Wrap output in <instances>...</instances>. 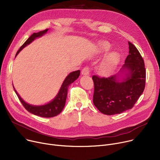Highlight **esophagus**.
Wrapping results in <instances>:
<instances>
[{
    "label": "esophagus",
    "mask_w": 160,
    "mask_h": 160,
    "mask_svg": "<svg viewBox=\"0 0 160 160\" xmlns=\"http://www.w3.org/2000/svg\"><path fill=\"white\" fill-rule=\"evenodd\" d=\"M90 71H91L90 68L88 66H86L82 70V75H89Z\"/></svg>",
    "instance_id": "esophagus-1"
}]
</instances>
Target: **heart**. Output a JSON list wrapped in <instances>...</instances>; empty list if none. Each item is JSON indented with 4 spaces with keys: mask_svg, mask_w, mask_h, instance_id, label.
I'll return each instance as SVG.
<instances>
[{
    "mask_svg": "<svg viewBox=\"0 0 160 160\" xmlns=\"http://www.w3.org/2000/svg\"><path fill=\"white\" fill-rule=\"evenodd\" d=\"M99 49L101 52L108 51L111 46L109 43L105 41H102L99 43ZM120 56L117 52H111L105 57L99 66V71L103 75H108L111 73L118 64Z\"/></svg>",
    "mask_w": 160,
    "mask_h": 160,
    "instance_id": "heart-1",
    "label": "heart"
}]
</instances>
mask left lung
Masks as SVG:
<instances>
[{
	"label": "left lung",
	"mask_w": 160,
	"mask_h": 160,
	"mask_svg": "<svg viewBox=\"0 0 160 160\" xmlns=\"http://www.w3.org/2000/svg\"><path fill=\"white\" fill-rule=\"evenodd\" d=\"M128 44L129 55L120 71L127 70L123 82L116 80L118 75L108 78L92 77L93 103L103 114L113 115L132 109L144 91L146 70L143 58L134 45L130 42Z\"/></svg>",
	"instance_id": "1"
}]
</instances>
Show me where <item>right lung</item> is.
I'll return each instance as SVG.
<instances>
[{"label": "right lung", "instance_id": "right-lung-1", "mask_svg": "<svg viewBox=\"0 0 160 160\" xmlns=\"http://www.w3.org/2000/svg\"><path fill=\"white\" fill-rule=\"evenodd\" d=\"M48 30V29H46L43 31H40L38 32V33H34L32 34L28 38V40L24 42L23 45L21 46L20 48V49L18 50L15 57L26 46L30 44L31 42L33 41L35 38L39 37H41L42 35H43L44 33H46ZM80 70L71 72L69 75L66 78L65 80L63 81V82L62 85V87L59 91V92L55 98L52 101H51L50 103H49L46 105H44L34 106V105H31L29 104H28L22 98H20L19 94L17 93V92L16 91L15 88H14V90L17 95L19 100L20 101L21 103H22V105L24 106V108L28 111H29V112L35 115L39 116L41 117H44V118H51V117H53V116H55L58 115L63 110V108H64V106H65V103H66L69 86L73 82H74V80H76L78 78V77L80 76Z\"/></svg>", "mask_w": 160, "mask_h": 160}]
</instances>
